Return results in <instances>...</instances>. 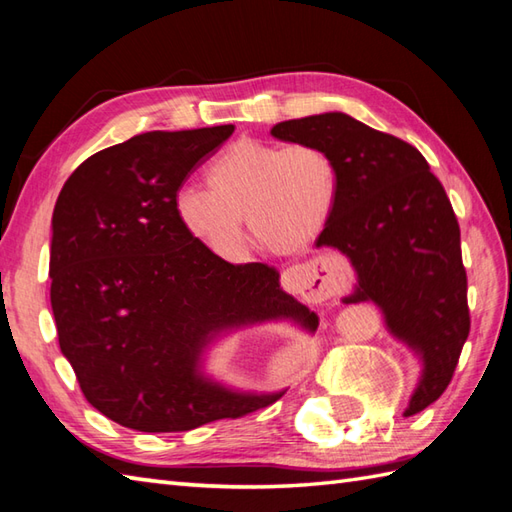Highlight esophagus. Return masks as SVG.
<instances>
[{
    "mask_svg": "<svg viewBox=\"0 0 512 512\" xmlns=\"http://www.w3.org/2000/svg\"><path fill=\"white\" fill-rule=\"evenodd\" d=\"M281 286L290 295L328 299L347 286V275L336 257H319L310 264L286 268L281 273Z\"/></svg>",
    "mask_w": 512,
    "mask_h": 512,
    "instance_id": "34e87169",
    "label": "esophagus"
}]
</instances>
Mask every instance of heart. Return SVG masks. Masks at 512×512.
Masks as SVG:
<instances>
[{
	"mask_svg": "<svg viewBox=\"0 0 512 512\" xmlns=\"http://www.w3.org/2000/svg\"><path fill=\"white\" fill-rule=\"evenodd\" d=\"M206 189L184 184L173 198L180 226L224 259L244 253V215L275 253H299L328 226L341 193V169L312 143L273 145L242 138L204 171Z\"/></svg>",
	"mask_w": 512,
	"mask_h": 512,
	"instance_id": "1",
	"label": "heart"
}]
</instances>
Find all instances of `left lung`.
<instances>
[{
    "label": "left lung",
    "mask_w": 512,
    "mask_h": 512,
    "mask_svg": "<svg viewBox=\"0 0 512 512\" xmlns=\"http://www.w3.org/2000/svg\"><path fill=\"white\" fill-rule=\"evenodd\" d=\"M270 134L319 145L339 162V200L314 246L339 250L354 268V288L341 301H372L387 332L418 356L420 378L405 409L413 416L447 389L471 330L447 193L416 147L343 112L277 123Z\"/></svg>",
    "instance_id": "obj_1"
}]
</instances>
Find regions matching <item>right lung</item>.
Instances as JSON below:
<instances>
[{
    "label": "right lung",
    "instance_id": "1",
    "mask_svg": "<svg viewBox=\"0 0 512 512\" xmlns=\"http://www.w3.org/2000/svg\"><path fill=\"white\" fill-rule=\"evenodd\" d=\"M233 125L147 132L74 169L54 204L50 303L83 396L127 429L171 433L264 409L204 372L206 350L253 325L314 312L266 264H228L184 231L173 198Z\"/></svg>",
    "mask_w": 512,
    "mask_h": 512
}]
</instances>
